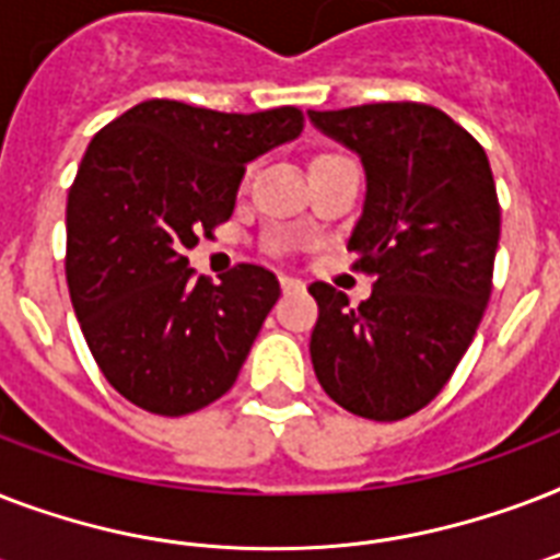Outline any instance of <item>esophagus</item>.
Masks as SVG:
<instances>
[{"label":"esophagus","instance_id":"obj_1","mask_svg":"<svg viewBox=\"0 0 560 560\" xmlns=\"http://www.w3.org/2000/svg\"><path fill=\"white\" fill-rule=\"evenodd\" d=\"M279 284L284 293H296V290H305V284L299 279H293V276H279Z\"/></svg>","mask_w":560,"mask_h":560}]
</instances>
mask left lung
Returning a JSON list of instances; mask_svg holds the SVG:
<instances>
[{
	"instance_id": "8db88e82",
	"label": "left lung",
	"mask_w": 560,
	"mask_h": 560,
	"mask_svg": "<svg viewBox=\"0 0 560 560\" xmlns=\"http://www.w3.org/2000/svg\"><path fill=\"white\" fill-rule=\"evenodd\" d=\"M366 168V202L349 249L372 296L311 284L319 319L311 360L342 409L400 421L444 389L477 334L494 276L500 202L482 144L447 113L386 101L307 109Z\"/></svg>"
}]
</instances>
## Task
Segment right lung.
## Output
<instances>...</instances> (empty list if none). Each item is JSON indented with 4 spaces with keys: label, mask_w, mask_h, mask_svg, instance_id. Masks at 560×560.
I'll return each mask as SVG.
<instances>
[{
    "label": "right lung",
    "mask_w": 560,
    "mask_h": 560,
    "mask_svg": "<svg viewBox=\"0 0 560 560\" xmlns=\"http://www.w3.org/2000/svg\"><path fill=\"white\" fill-rule=\"evenodd\" d=\"M302 109L218 113L153 98L95 133L66 202V281L92 358L130 404L188 416L226 395L279 299L237 264L211 284L186 249L232 218L246 162L302 133Z\"/></svg>",
    "instance_id": "1"
}]
</instances>
